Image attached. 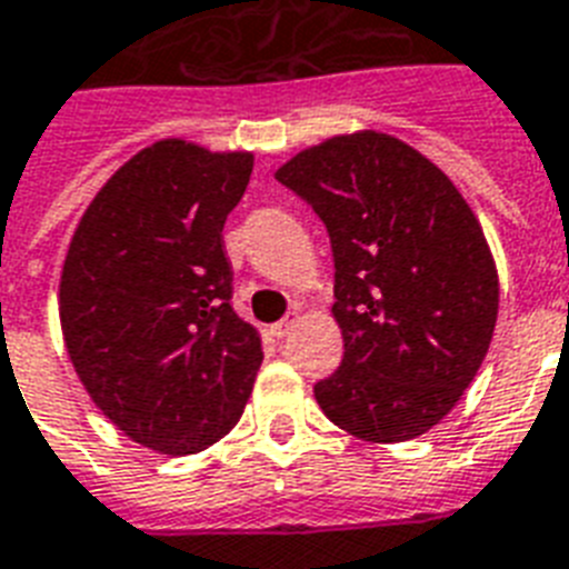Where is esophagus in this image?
I'll return each instance as SVG.
<instances>
[{
	"instance_id": "34e87169",
	"label": "esophagus",
	"mask_w": 569,
	"mask_h": 569,
	"mask_svg": "<svg viewBox=\"0 0 569 569\" xmlns=\"http://www.w3.org/2000/svg\"><path fill=\"white\" fill-rule=\"evenodd\" d=\"M292 327H295V318H283V321H277V325H271V336H274V339H286Z\"/></svg>"
}]
</instances>
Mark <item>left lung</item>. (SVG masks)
I'll list each match as a JSON object with an SVG mask.
<instances>
[{
  "label": "left lung",
  "mask_w": 569,
  "mask_h": 569,
  "mask_svg": "<svg viewBox=\"0 0 569 569\" xmlns=\"http://www.w3.org/2000/svg\"><path fill=\"white\" fill-rule=\"evenodd\" d=\"M277 180L330 233L345 357L316 382L321 412L373 445L423 436L473 382L497 325L477 216L436 163L377 131L300 151Z\"/></svg>",
  "instance_id": "1"
}]
</instances>
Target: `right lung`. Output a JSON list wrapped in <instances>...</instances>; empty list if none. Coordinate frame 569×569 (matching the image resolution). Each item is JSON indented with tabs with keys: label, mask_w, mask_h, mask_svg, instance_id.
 Wrapping results in <instances>:
<instances>
[{
	"label": "right lung",
	"mask_w": 569,
	"mask_h": 569,
	"mask_svg": "<svg viewBox=\"0 0 569 569\" xmlns=\"http://www.w3.org/2000/svg\"><path fill=\"white\" fill-rule=\"evenodd\" d=\"M251 169L248 151L154 142L99 189L69 242V359L92 403L166 456L228 436L260 371V332L233 312L221 237Z\"/></svg>",
	"instance_id": "right-lung-1"
}]
</instances>
